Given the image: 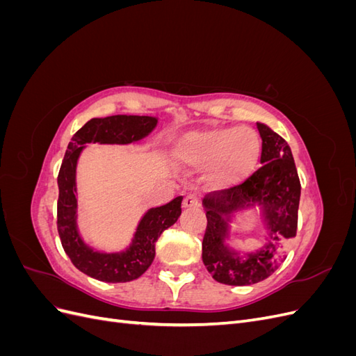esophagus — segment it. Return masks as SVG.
Segmentation results:
<instances>
[{
    "mask_svg": "<svg viewBox=\"0 0 356 356\" xmlns=\"http://www.w3.org/2000/svg\"><path fill=\"white\" fill-rule=\"evenodd\" d=\"M200 204V199L197 195H195V193H191V195H187L184 197V200H182V208H196Z\"/></svg>",
    "mask_w": 356,
    "mask_h": 356,
    "instance_id": "1",
    "label": "esophagus"
}]
</instances>
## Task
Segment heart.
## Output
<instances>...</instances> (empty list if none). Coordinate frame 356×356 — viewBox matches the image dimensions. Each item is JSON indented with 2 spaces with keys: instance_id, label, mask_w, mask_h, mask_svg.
Wrapping results in <instances>:
<instances>
[{
  "instance_id": "obj_1",
  "label": "heart",
  "mask_w": 356,
  "mask_h": 356,
  "mask_svg": "<svg viewBox=\"0 0 356 356\" xmlns=\"http://www.w3.org/2000/svg\"><path fill=\"white\" fill-rule=\"evenodd\" d=\"M261 154V138L248 126L190 132L174 145V156L179 163L208 168L207 181L218 188L241 186L257 170Z\"/></svg>"
}]
</instances>
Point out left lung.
<instances>
[{"label":"left lung","instance_id":"1","mask_svg":"<svg viewBox=\"0 0 356 356\" xmlns=\"http://www.w3.org/2000/svg\"><path fill=\"white\" fill-rule=\"evenodd\" d=\"M263 139L261 168L243 184L215 191L202 200L207 232L202 260L215 281L225 285H252L270 276L285 260V243L297 232L301 186L293 153L282 136L257 123ZM258 207L266 230L264 245L252 252L229 245L231 222L238 214Z\"/></svg>","mask_w":356,"mask_h":356}]
</instances>
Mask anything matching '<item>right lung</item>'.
I'll list each match as a JSON object with an SVG mask.
<instances>
[{
	"mask_svg": "<svg viewBox=\"0 0 356 356\" xmlns=\"http://www.w3.org/2000/svg\"><path fill=\"white\" fill-rule=\"evenodd\" d=\"M159 123L149 115H110L92 118L75 132L68 144L58 175V232L63 250L80 272L102 282H129L152 266L156 242L181 215L182 196L166 204L149 208L139 220L134 238L124 250L99 251L84 241L79 229L77 163L89 144L127 145L143 141Z\"/></svg>",
	"mask_w": 356,
	"mask_h": 356,
	"instance_id": "add662e5",
	"label": "right lung"
}]
</instances>
